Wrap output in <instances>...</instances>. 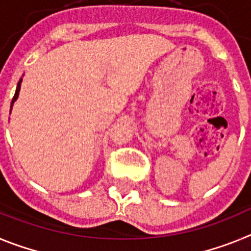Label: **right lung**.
Returning a JSON list of instances; mask_svg holds the SVG:
<instances>
[{
	"label": "right lung",
	"mask_w": 251,
	"mask_h": 251,
	"mask_svg": "<svg viewBox=\"0 0 251 251\" xmlns=\"http://www.w3.org/2000/svg\"><path fill=\"white\" fill-rule=\"evenodd\" d=\"M24 76V75H22ZM21 83H22V77L19 80V83H17V88H16V92H15V95H13L12 98V101H11V108H10V113H11V109H12L13 104H15V101L17 100V98H19V93H20V89H21Z\"/></svg>",
	"instance_id": "1"
}]
</instances>
